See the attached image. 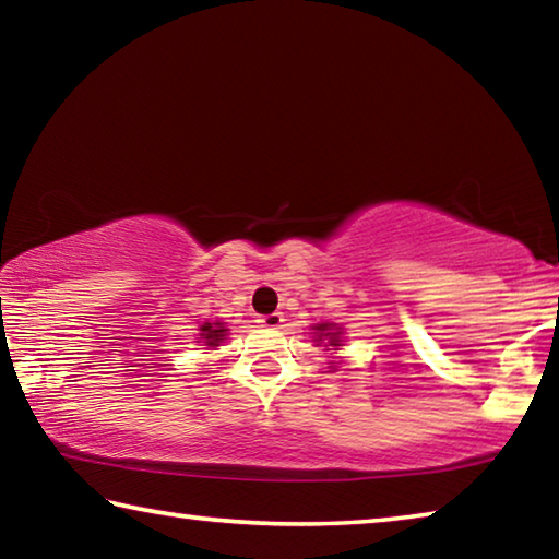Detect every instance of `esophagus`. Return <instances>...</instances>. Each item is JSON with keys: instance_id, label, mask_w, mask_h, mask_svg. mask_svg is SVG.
I'll list each match as a JSON object with an SVG mask.
<instances>
[{"instance_id": "34e87169", "label": "esophagus", "mask_w": 559, "mask_h": 559, "mask_svg": "<svg viewBox=\"0 0 559 559\" xmlns=\"http://www.w3.org/2000/svg\"><path fill=\"white\" fill-rule=\"evenodd\" d=\"M283 320H286V318H283L281 313H271V316H261L259 323H261L263 328H281Z\"/></svg>"}]
</instances>
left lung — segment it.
Returning a JSON list of instances; mask_svg holds the SVG:
<instances>
[{"instance_id":"obj_1","label":"left lung","mask_w":559,"mask_h":559,"mask_svg":"<svg viewBox=\"0 0 559 559\" xmlns=\"http://www.w3.org/2000/svg\"><path fill=\"white\" fill-rule=\"evenodd\" d=\"M310 330H313V343H316V347H325V353H330V370H337L340 367V362H343V359L340 357H335V353L337 349H343V343H345V330H343V325H337V323H316V325H310Z\"/></svg>"}]
</instances>
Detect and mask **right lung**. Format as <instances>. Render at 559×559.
I'll use <instances>...</instances> for the list:
<instances>
[{
	"label": "right lung",
	"mask_w": 559,
	"mask_h": 559,
	"mask_svg": "<svg viewBox=\"0 0 559 559\" xmlns=\"http://www.w3.org/2000/svg\"><path fill=\"white\" fill-rule=\"evenodd\" d=\"M226 335H229V328L222 320H214V323H204L200 325V337H197V343H202L204 349H216L219 347Z\"/></svg>",
	"instance_id": "right-lung-1"
}]
</instances>
